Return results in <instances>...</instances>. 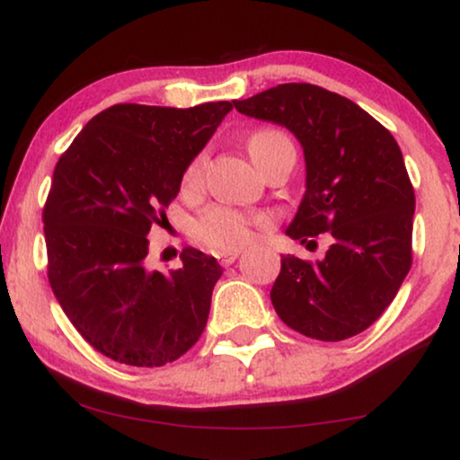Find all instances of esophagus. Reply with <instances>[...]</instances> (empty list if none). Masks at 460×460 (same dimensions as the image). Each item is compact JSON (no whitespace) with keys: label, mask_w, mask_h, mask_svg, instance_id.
Here are the masks:
<instances>
[{"label":"esophagus","mask_w":460,"mask_h":460,"mask_svg":"<svg viewBox=\"0 0 460 460\" xmlns=\"http://www.w3.org/2000/svg\"><path fill=\"white\" fill-rule=\"evenodd\" d=\"M240 257V250H225V252H218V263L223 267H229L231 263H235V259Z\"/></svg>","instance_id":"esophagus-1"}]
</instances>
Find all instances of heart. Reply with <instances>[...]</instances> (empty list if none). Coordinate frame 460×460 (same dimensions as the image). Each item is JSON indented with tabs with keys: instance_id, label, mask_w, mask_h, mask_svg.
<instances>
[{
	"instance_id": "1",
	"label": "heart",
	"mask_w": 460,
	"mask_h": 460,
	"mask_svg": "<svg viewBox=\"0 0 460 460\" xmlns=\"http://www.w3.org/2000/svg\"><path fill=\"white\" fill-rule=\"evenodd\" d=\"M282 142H290L282 131L276 129H259L248 137V153L254 161L259 159L265 150ZM203 173V156H195L184 172L182 184L187 189H195L201 182ZM267 217L263 214H250L235 210L229 206H212L201 214L193 223V237L197 242L206 243L214 250H231L240 248L250 240L254 225H265Z\"/></svg>"
}]
</instances>
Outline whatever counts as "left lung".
<instances>
[{
    "label": "left lung",
    "instance_id": "obj_1",
    "mask_svg": "<svg viewBox=\"0 0 460 460\" xmlns=\"http://www.w3.org/2000/svg\"><path fill=\"white\" fill-rule=\"evenodd\" d=\"M234 103L287 127L304 146L305 195L287 235L301 243L331 235L323 261L282 257L271 288L278 316L312 340L358 335L411 267L416 197L399 144L363 108L316 84H278Z\"/></svg>",
    "mask_w": 460,
    "mask_h": 460
}]
</instances>
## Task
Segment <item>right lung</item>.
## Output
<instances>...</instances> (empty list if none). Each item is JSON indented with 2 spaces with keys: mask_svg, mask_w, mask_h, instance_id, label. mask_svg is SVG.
<instances>
[{
  "mask_svg": "<svg viewBox=\"0 0 460 460\" xmlns=\"http://www.w3.org/2000/svg\"><path fill=\"white\" fill-rule=\"evenodd\" d=\"M231 102L195 108L116 103L86 123L57 163L44 203L49 282L66 316L103 357L161 367L195 346L223 276L184 248L182 267L148 271L150 226L167 220L189 163Z\"/></svg>",
  "mask_w": 460,
  "mask_h": 460,
  "instance_id": "1",
  "label": "right lung"
}]
</instances>
